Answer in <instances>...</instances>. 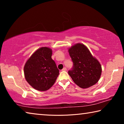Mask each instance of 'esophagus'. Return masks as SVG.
I'll use <instances>...</instances> for the list:
<instances>
[{"instance_id":"obj_1","label":"esophagus","mask_w":124,"mask_h":124,"mask_svg":"<svg viewBox=\"0 0 124 124\" xmlns=\"http://www.w3.org/2000/svg\"><path fill=\"white\" fill-rule=\"evenodd\" d=\"M62 70V71H66V70H67V68H66V67H64V68Z\"/></svg>"}]
</instances>
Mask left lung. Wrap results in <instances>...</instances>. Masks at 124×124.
I'll use <instances>...</instances> for the list:
<instances>
[{
	"instance_id": "left-lung-1",
	"label": "left lung",
	"mask_w": 124,
	"mask_h": 124,
	"mask_svg": "<svg viewBox=\"0 0 124 124\" xmlns=\"http://www.w3.org/2000/svg\"><path fill=\"white\" fill-rule=\"evenodd\" d=\"M73 63L68 74L73 81L83 89H86L97 83L102 73L101 65L92 56L87 47L78 43L68 50Z\"/></svg>"
}]
</instances>
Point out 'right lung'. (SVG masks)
Returning a JSON list of instances; mask_svg holds the SVG:
<instances>
[{
    "mask_svg": "<svg viewBox=\"0 0 124 124\" xmlns=\"http://www.w3.org/2000/svg\"><path fill=\"white\" fill-rule=\"evenodd\" d=\"M52 52L49 47L40 48L32 54L24 65L25 79L31 86L38 91L49 90L59 75V70L51 58Z\"/></svg>",
    "mask_w": 124,
    "mask_h": 124,
    "instance_id": "add662e5",
    "label": "right lung"
}]
</instances>
